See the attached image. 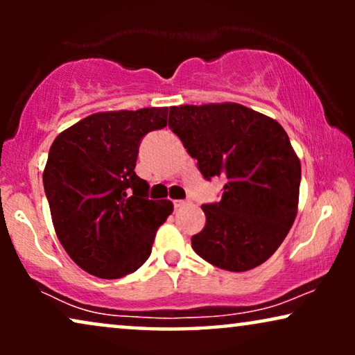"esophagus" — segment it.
Returning <instances> with one entry per match:
<instances>
[{
  "label": "esophagus",
  "mask_w": 355,
  "mask_h": 355,
  "mask_svg": "<svg viewBox=\"0 0 355 355\" xmlns=\"http://www.w3.org/2000/svg\"><path fill=\"white\" fill-rule=\"evenodd\" d=\"M191 205V202L189 200H174V207L176 208H182V207H187Z\"/></svg>",
  "instance_id": "esophagus-1"
}]
</instances>
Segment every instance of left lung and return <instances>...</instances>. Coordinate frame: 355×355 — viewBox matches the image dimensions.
I'll return each mask as SVG.
<instances>
[{"label":"left lung","instance_id":"8db88e82","mask_svg":"<svg viewBox=\"0 0 355 355\" xmlns=\"http://www.w3.org/2000/svg\"><path fill=\"white\" fill-rule=\"evenodd\" d=\"M169 128L207 181L226 179L221 200L202 205L193 252L227 271L268 260L297 215L300 162L286 130L237 103L171 106Z\"/></svg>","mask_w":355,"mask_h":355}]
</instances>
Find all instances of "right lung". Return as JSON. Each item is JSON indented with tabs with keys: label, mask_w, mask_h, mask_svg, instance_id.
<instances>
[{
	"label": "right lung",
	"mask_w": 355,
	"mask_h": 355,
	"mask_svg": "<svg viewBox=\"0 0 355 355\" xmlns=\"http://www.w3.org/2000/svg\"><path fill=\"white\" fill-rule=\"evenodd\" d=\"M168 124V108L106 111L84 118L53 142L43 171L58 239L87 273L116 279L152 254L169 200H150L135 174L142 139Z\"/></svg>",
	"instance_id": "right-lung-1"
}]
</instances>
